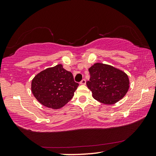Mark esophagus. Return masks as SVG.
I'll return each instance as SVG.
<instances>
[{
	"label": "esophagus",
	"instance_id": "34e87169",
	"mask_svg": "<svg viewBox=\"0 0 156 156\" xmlns=\"http://www.w3.org/2000/svg\"><path fill=\"white\" fill-rule=\"evenodd\" d=\"M80 84H82V85H85V84H86V80H84V79H83V80H82L80 82Z\"/></svg>",
	"mask_w": 156,
	"mask_h": 156
}]
</instances>
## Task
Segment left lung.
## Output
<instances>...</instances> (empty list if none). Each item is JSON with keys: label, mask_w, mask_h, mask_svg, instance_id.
Returning a JSON list of instances; mask_svg holds the SVG:
<instances>
[{"label": "left lung", "mask_w": 156, "mask_h": 156, "mask_svg": "<svg viewBox=\"0 0 156 156\" xmlns=\"http://www.w3.org/2000/svg\"><path fill=\"white\" fill-rule=\"evenodd\" d=\"M88 71L90 78L87 85L95 100L103 104L113 105L127 94L129 80L123 71L102 63H96Z\"/></svg>", "instance_id": "1"}]
</instances>
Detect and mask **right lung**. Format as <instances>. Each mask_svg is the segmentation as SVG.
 I'll list each match as a JSON object with an SVG mask.
<instances>
[{
  "label": "right lung",
  "instance_id": "right-lung-1",
  "mask_svg": "<svg viewBox=\"0 0 156 156\" xmlns=\"http://www.w3.org/2000/svg\"><path fill=\"white\" fill-rule=\"evenodd\" d=\"M78 85L72 73L58 64L38 73L32 80L31 88L41 105L58 109L71 100Z\"/></svg>",
  "mask_w": 156,
  "mask_h": 156
}]
</instances>
